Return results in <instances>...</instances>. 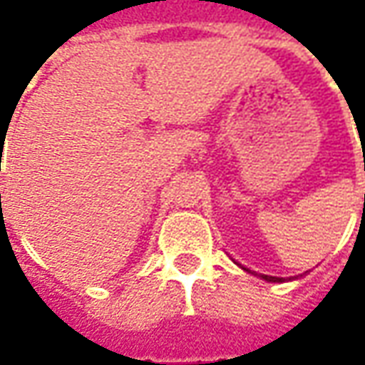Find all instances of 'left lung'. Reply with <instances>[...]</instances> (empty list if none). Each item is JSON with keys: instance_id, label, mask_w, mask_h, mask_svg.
<instances>
[{"instance_id": "obj_1", "label": "left lung", "mask_w": 365, "mask_h": 365, "mask_svg": "<svg viewBox=\"0 0 365 365\" xmlns=\"http://www.w3.org/2000/svg\"><path fill=\"white\" fill-rule=\"evenodd\" d=\"M237 266H242V264H237ZM244 268V266H242ZM245 272H252V270H247V268H244ZM259 278L262 280H266V282H284V278H278V276H268V274H259ZM297 278V276H294ZM288 280H292V278H288Z\"/></svg>"}]
</instances>
